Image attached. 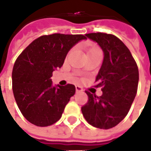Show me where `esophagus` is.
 Returning a JSON list of instances; mask_svg holds the SVG:
<instances>
[{"instance_id":"esophagus-1","label":"esophagus","mask_w":151,"mask_h":151,"mask_svg":"<svg viewBox=\"0 0 151 151\" xmlns=\"http://www.w3.org/2000/svg\"><path fill=\"white\" fill-rule=\"evenodd\" d=\"M76 92H82L83 91V89H82V86H76Z\"/></svg>"}]
</instances>
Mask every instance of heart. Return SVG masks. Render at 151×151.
I'll return each mask as SVG.
<instances>
[{
    "mask_svg": "<svg viewBox=\"0 0 151 151\" xmlns=\"http://www.w3.org/2000/svg\"><path fill=\"white\" fill-rule=\"evenodd\" d=\"M97 51H99V50L98 48H95V47H94V48H91V49L89 50L88 53L95 52H97Z\"/></svg>",
    "mask_w": 151,
    "mask_h": 151,
    "instance_id": "heart-1",
    "label": "heart"
}]
</instances>
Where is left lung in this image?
<instances>
[{
	"mask_svg": "<svg viewBox=\"0 0 151 151\" xmlns=\"http://www.w3.org/2000/svg\"><path fill=\"white\" fill-rule=\"evenodd\" d=\"M85 36L97 43L104 60L96 76L103 95L86 91L88 102L82 108L86 120L103 129L115 127L126 116L135 99L139 80L138 68L124 43L113 35L90 33Z\"/></svg>",
	"mask_w": 151,
	"mask_h": 151,
	"instance_id": "1",
	"label": "left lung"
}]
</instances>
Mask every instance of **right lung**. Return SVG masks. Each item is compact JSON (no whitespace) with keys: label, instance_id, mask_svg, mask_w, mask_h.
<instances>
[{"label":"right lung","instance_id":"1","mask_svg":"<svg viewBox=\"0 0 151 151\" xmlns=\"http://www.w3.org/2000/svg\"><path fill=\"white\" fill-rule=\"evenodd\" d=\"M86 40L82 35L53 34L34 40L16 60L13 92L19 110L35 125L48 126L61 117L75 86L52 85L51 77L64 64L69 50Z\"/></svg>","mask_w":151,"mask_h":151}]
</instances>
